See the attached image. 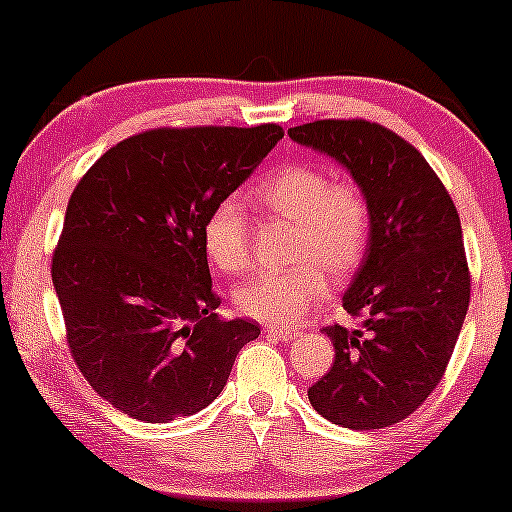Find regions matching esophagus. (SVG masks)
<instances>
[{"label":"esophagus","mask_w":512,"mask_h":512,"mask_svg":"<svg viewBox=\"0 0 512 512\" xmlns=\"http://www.w3.org/2000/svg\"><path fill=\"white\" fill-rule=\"evenodd\" d=\"M264 334H269V337L281 339V342H291V339L298 337L296 330H284V327H274V325L264 327Z\"/></svg>","instance_id":"obj_1"}]
</instances>
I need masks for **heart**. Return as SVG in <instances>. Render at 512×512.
Instances as JSON below:
<instances>
[{
  "mask_svg": "<svg viewBox=\"0 0 512 512\" xmlns=\"http://www.w3.org/2000/svg\"><path fill=\"white\" fill-rule=\"evenodd\" d=\"M255 199L272 214L296 221L293 267L250 276L236 289L240 313L269 325H291L327 293L320 261L334 274L349 272L368 243L370 209L351 182H332L315 166H286L255 187ZM202 243L209 260L226 274L250 264V223L236 197L216 202L204 219Z\"/></svg>",
  "mask_w": 512,
  "mask_h": 512,
  "instance_id": "obj_1",
  "label": "heart"
}]
</instances>
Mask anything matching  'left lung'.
Segmentation results:
<instances>
[{
  "mask_svg": "<svg viewBox=\"0 0 512 512\" xmlns=\"http://www.w3.org/2000/svg\"><path fill=\"white\" fill-rule=\"evenodd\" d=\"M337 161L370 209L366 252L342 303L361 325L325 327L330 373L308 390L317 414L354 431L407 419L443 378L469 308V272L455 204L426 158L366 120L289 129Z\"/></svg>",
  "mask_w": 512,
  "mask_h": 512,
  "instance_id": "1",
  "label": "left lung"
}]
</instances>
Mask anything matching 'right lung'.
I'll return each instance as SVG.
<instances>
[{
	"label": "right lung",
	"instance_id": "obj_1",
	"mask_svg": "<svg viewBox=\"0 0 512 512\" xmlns=\"http://www.w3.org/2000/svg\"><path fill=\"white\" fill-rule=\"evenodd\" d=\"M284 137L151 129L93 163L69 199L52 284L84 378L115 409L168 424L209 407L257 322L219 320L202 226Z\"/></svg>",
	"mask_w": 512,
	"mask_h": 512
}]
</instances>
